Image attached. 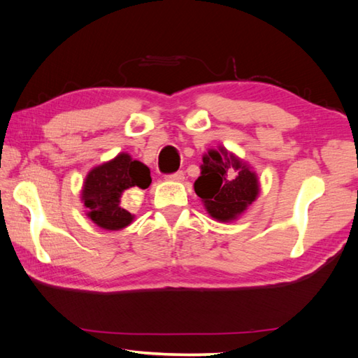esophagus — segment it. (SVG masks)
I'll return each instance as SVG.
<instances>
[{
  "mask_svg": "<svg viewBox=\"0 0 358 358\" xmlns=\"http://www.w3.org/2000/svg\"><path fill=\"white\" fill-rule=\"evenodd\" d=\"M167 178H169L171 181H183L185 180V172L183 171H178V172H175V173L167 175Z\"/></svg>",
  "mask_w": 358,
  "mask_h": 358,
  "instance_id": "esophagus-1",
  "label": "esophagus"
}]
</instances>
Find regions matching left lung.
Listing matches in <instances>:
<instances>
[{"instance_id": "1", "label": "left lung", "mask_w": 358, "mask_h": 358, "mask_svg": "<svg viewBox=\"0 0 358 358\" xmlns=\"http://www.w3.org/2000/svg\"><path fill=\"white\" fill-rule=\"evenodd\" d=\"M195 194L212 218L232 222L258 196L257 173L224 148L210 149L203 157L201 175L194 183Z\"/></svg>"}]
</instances>
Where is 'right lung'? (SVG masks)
I'll return each mask as SVG.
<instances>
[{
	"label": "right lung",
	"instance_id": "obj_1",
	"mask_svg": "<svg viewBox=\"0 0 358 358\" xmlns=\"http://www.w3.org/2000/svg\"><path fill=\"white\" fill-rule=\"evenodd\" d=\"M150 183L149 167L121 152L87 173L81 191L86 215L101 229H123L132 223L134 215L121 206V195L131 187L148 189Z\"/></svg>",
	"mask_w": 358,
	"mask_h": 358
}]
</instances>
